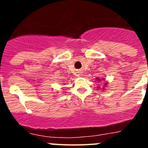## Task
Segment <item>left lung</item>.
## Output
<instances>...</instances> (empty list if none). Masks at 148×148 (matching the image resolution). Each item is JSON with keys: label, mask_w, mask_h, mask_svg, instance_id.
<instances>
[{"label": "left lung", "mask_w": 148, "mask_h": 148, "mask_svg": "<svg viewBox=\"0 0 148 148\" xmlns=\"http://www.w3.org/2000/svg\"><path fill=\"white\" fill-rule=\"evenodd\" d=\"M95 79H96V80L98 81V82H97V83H99V82H104V81H105V78H95ZM108 84V82H104V87H99V86H98V87L97 88H99V89H101V90H105V89H104V87H105V86H107Z\"/></svg>", "instance_id": "8db88e82"}]
</instances>
